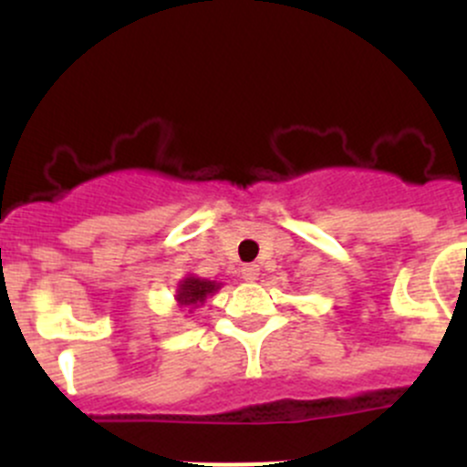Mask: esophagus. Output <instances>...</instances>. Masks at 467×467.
Listing matches in <instances>:
<instances>
[{
	"mask_svg": "<svg viewBox=\"0 0 467 467\" xmlns=\"http://www.w3.org/2000/svg\"><path fill=\"white\" fill-rule=\"evenodd\" d=\"M257 275H260V266H257V264H246V266L242 268L244 280L253 282V280H257Z\"/></svg>",
	"mask_w": 467,
	"mask_h": 467,
	"instance_id": "esophagus-1",
	"label": "esophagus"
}]
</instances>
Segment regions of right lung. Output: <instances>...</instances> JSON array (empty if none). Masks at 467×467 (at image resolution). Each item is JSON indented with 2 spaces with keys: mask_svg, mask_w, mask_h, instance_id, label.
<instances>
[{
  "mask_svg": "<svg viewBox=\"0 0 467 467\" xmlns=\"http://www.w3.org/2000/svg\"><path fill=\"white\" fill-rule=\"evenodd\" d=\"M219 289V285L210 280H201V277H187L182 280L181 289H178V303L181 305H199L203 303L210 294Z\"/></svg>",
  "mask_w": 467,
  "mask_h": 467,
  "instance_id": "add662e5",
  "label": "right lung"
}]
</instances>
